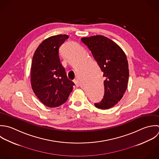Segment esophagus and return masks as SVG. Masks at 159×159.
I'll return each mask as SVG.
<instances>
[{"label": "esophagus", "mask_w": 159, "mask_h": 159, "mask_svg": "<svg viewBox=\"0 0 159 159\" xmlns=\"http://www.w3.org/2000/svg\"><path fill=\"white\" fill-rule=\"evenodd\" d=\"M74 82L75 83L76 86H79V80L77 79H74Z\"/></svg>", "instance_id": "esophagus-1"}]
</instances>
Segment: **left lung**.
<instances>
[{"instance_id":"left-lung-1","label":"left lung","mask_w":159,"mask_h":159,"mask_svg":"<svg viewBox=\"0 0 159 159\" xmlns=\"http://www.w3.org/2000/svg\"><path fill=\"white\" fill-rule=\"evenodd\" d=\"M81 40L91 51L105 79L103 98L95 106L102 110L109 109L121 100L128 87L129 68L126 56L116 43L104 36L85 37Z\"/></svg>"}]
</instances>
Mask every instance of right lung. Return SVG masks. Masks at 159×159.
Wrapping results in <instances>:
<instances>
[{"mask_svg": "<svg viewBox=\"0 0 159 159\" xmlns=\"http://www.w3.org/2000/svg\"><path fill=\"white\" fill-rule=\"evenodd\" d=\"M69 38L59 34L45 39L36 49L31 67V88L44 105L53 108L64 103L73 90L60 62L59 48Z\"/></svg>", "mask_w": 159, "mask_h": 159, "instance_id": "obj_1", "label": "right lung"}]
</instances>
